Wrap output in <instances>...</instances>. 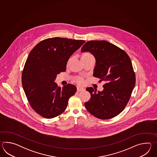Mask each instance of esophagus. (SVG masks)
I'll list each match as a JSON object with an SVG mask.
<instances>
[{"label":"esophagus","instance_id":"esophagus-1","mask_svg":"<svg viewBox=\"0 0 157 157\" xmlns=\"http://www.w3.org/2000/svg\"><path fill=\"white\" fill-rule=\"evenodd\" d=\"M85 89L83 87H77V92H80V91H84Z\"/></svg>","mask_w":157,"mask_h":157}]
</instances>
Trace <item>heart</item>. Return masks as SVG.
I'll return each instance as SVG.
<instances>
[{
	"label": "heart",
	"mask_w": 157,
	"mask_h": 157,
	"mask_svg": "<svg viewBox=\"0 0 157 157\" xmlns=\"http://www.w3.org/2000/svg\"><path fill=\"white\" fill-rule=\"evenodd\" d=\"M94 58L93 54L90 53L89 52H86V53H84L82 54V56H81V60H85V59H89V58ZM71 60H72V58H70L68 60V62H67V65L69 64ZM74 81H75V82H77L78 84H81L83 82V78L82 77H81V76H77V77H76L74 78Z\"/></svg>",
	"instance_id": "obj_1"
}]
</instances>
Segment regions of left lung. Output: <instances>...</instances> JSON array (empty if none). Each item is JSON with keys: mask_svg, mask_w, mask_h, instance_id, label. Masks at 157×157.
<instances>
[{"mask_svg": "<svg viewBox=\"0 0 157 157\" xmlns=\"http://www.w3.org/2000/svg\"><path fill=\"white\" fill-rule=\"evenodd\" d=\"M85 52L95 58L94 76L105 82L102 91L86 88L91 98L85 103V108L98 118H112L124 109L135 85L131 60L124 50L105 40L87 41L81 49V52Z\"/></svg>", "mask_w": 157, "mask_h": 157, "instance_id": "obj_1", "label": "left lung"}]
</instances>
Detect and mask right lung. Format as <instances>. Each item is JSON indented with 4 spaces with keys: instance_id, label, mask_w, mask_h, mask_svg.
<instances>
[{
    "instance_id": "right-lung-1",
    "label": "right lung",
    "mask_w": 157,
    "mask_h": 157,
    "mask_svg": "<svg viewBox=\"0 0 157 157\" xmlns=\"http://www.w3.org/2000/svg\"><path fill=\"white\" fill-rule=\"evenodd\" d=\"M85 40L53 37L42 40L30 52L22 74V83L30 106L41 116L52 118L66 110L76 87L62 88L54 82L66 70L67 61Z\"/></svg>"
}]
</instances>
